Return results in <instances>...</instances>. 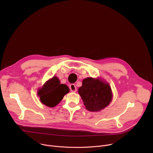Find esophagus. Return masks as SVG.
Returning <instances> with one entry per match:
<instances>
[{"label":"esophagus","mask_w":153,"mask_h":153,"mask_svg":"<svg viewBox=\"0 0 153 153\" xmlns=\"http://www.w3.org/2000/svg\"><path fill=\"white\" fill-rule=\"evenodd\" d=\"M70 89L72 92H76L77 90H76V87L75 86L74 84H71L70 85Z\"/></svg>","instance_id":"obj_1"}]
</instances>
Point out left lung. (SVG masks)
<instances>
[{"mask_svg": "<svg viewBox=\"0 0 153 153\" xmlns=\"http://www.w3.org/2000/svg\"><path fill=\"white\" fill-rule=\"evenodd\" d=\"M78 93L86 110L92 112L100 111L106 107L113 97L110 85L99 78L87 77L83 79Z\"/></svg>", "mask_w": 153, "mask_h": 153, "instance_id": "left-lung-1", "label": "left lung"}]
</instances>
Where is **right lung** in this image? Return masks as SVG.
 Returning a JSON list of instances; mask_svg holds the SVG:
<instances>
[{"instance_id": "right-lung-1", "label": "right lung", "mask_w": 153, "mask_h": 153, "mask_svg": "<svg viewBox=\"0 0 153 153\" xmlns=\"http://www.w3.org/2000/svg\"><path fill=\"white\" fill-rule=\"evenodd\" d=\"M70 92L68 86L60 84L59 79L54 76L45 83L37 94L41 103L53 108L56 106L63 99V96Z\"/></svg>"}]
</instances>
